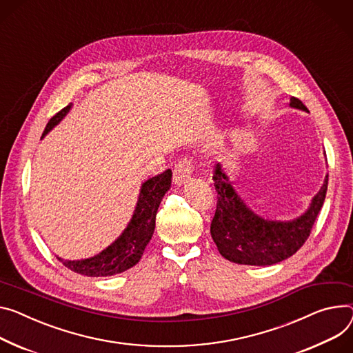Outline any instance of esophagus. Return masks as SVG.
I'll list each match as a JSON object with an SVG mask.
<instances>
[{"instance_id":"34e87169","label":"esophagus","mask_w":353,"mask_h":353,"mask_svg":"<svg viewBox=\"0 0 353 353\" xmlns=\"http://www.w3.org/2000/svg\"><path fill=\"white\" fill-rule=\"evenodd\" d=\"M195 171V162L191 157H185L181 158L176 165L174 167V181L175 183L181 185L185 183V181L192 175V172Z\"/></svg>"}]
</instances>
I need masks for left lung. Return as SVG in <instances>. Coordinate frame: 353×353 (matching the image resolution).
<instances>
[{
    "mask_svg": "<svg viewBox=\"0 0 353 353\" xmlns=\"http://www.w3.org/2000/svg\"><path fill=\"white\" fill-rule=\"evenodd\" d=\"M290 105L308 112L296 97L290 99ZM212 178L218 192L210 225L212 239L225 259L248 265L276 264L300 250L311 233L328 189L327 175L308 210L294 221L281 222L263 219L250 210L236 194L221 164H216Z\"/></svg>",
    "mask_w": 353,
    "mask_h": 353,
    "instance_id": "obj_1",
    "label": "left lung"
}]
</instances>
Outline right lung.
I'll return each mask as SVG.
<instances>
[{
	"mask_svg": "<svg viewBox=\"0 0 353 353\" xmlns=\"http://www.w3.org/2000/svg\"><path fill=\"white\" fill-rule=\"evenodd\" d=\"M70 107L72 104L66 105L49 120L42 137L59 124L70 110ZM171 178L172 172L171 170H167L143 183L137 206H135L128 226L119 239L101 253L85 260H63L61 257H58V260L74 273L88 277L114 276L137 264L152 237L157 210L162 198L171 188Z\"/></svg>",
	"mask_w": 353,
	"mask_h": 353,
	"instance_id": "obj_1",
	"label": "right lung"
}]
</instances>
